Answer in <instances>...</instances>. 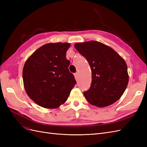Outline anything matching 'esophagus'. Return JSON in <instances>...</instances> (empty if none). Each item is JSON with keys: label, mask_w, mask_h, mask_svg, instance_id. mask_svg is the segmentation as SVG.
<instances>
[{"label": "esophagus", "mask_w": 147, "mask_h": 147, "mask_svg": "<svg viewBox=\"0 0 147 147\" xmlns=\"http://www.w3.org/2000/svg\"><path fill=\"white\" fill-rule=\"evenodd\" d=\"M74 76H75V80H77L78 79V72L75 73V74H74Z\"/></svg>", "instance_id": "34e87169"}]
</instances>
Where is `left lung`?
Listing matches in <instances>:
<instances>
[{
	"mask_svg": "<svg viewBox=\"0 0 147 147\" xmlns=\"http://www.w3.org/2000/svg\"><path fill=\"white\" fill-rule=\"evenodd\" d=\"M74 47L91 69V85L83 94L89 103L104 107L117 102L129 82L125 61L113 48L97 41L77 43Z\"/></svg>",
	"mask_w": 147,
	"mask_h": 147,
	"instance_id": "1",
	"label": "left lung"
}]
</instances>
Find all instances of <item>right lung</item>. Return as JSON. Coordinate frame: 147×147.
<instances>
[{
    "mask_svg": "<svg viewBox=\"0 0 147 147\" xmlns=\"http://www.w3.org/2000/svg\"><path fill=\"white\" fill-rule=\"evenodd\" d=\"M70 46L69 43H47L26 60L23 70L24 87L28 96L39 106L59 107L76 84L65 56Z\"/></svg>",
    "mask_w": 147,
    "mask_h": 147,
    "instance_id": "right-lung-1",
    "label": "right lung"
}]
</instances>
